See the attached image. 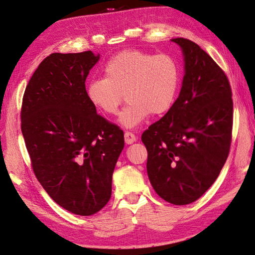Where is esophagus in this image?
<instances>
[{"label": "esophagus", "instance_id": "esophagus-1", "mask_svg": "<svg viewBox=\"0 0 255 255\" xmlns=\"http://www.w3.org/2000/svg\"><path fill=\"white\" fill-rule=\"evenodd\" d=\"M124 140H126L127 144H132L136 140V136L132 132H126L124 133Z\"/></svg>", "mask_w": 255, "mask_h": 255}]
</instances>
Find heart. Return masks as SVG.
Segmentation results:
<instances>
[{"label":"heart","mask_w":255,"mask_h":255,"mask_svg":"<svg viewBox=\"0 0 255 255\" xmlns=\"http://www.w3.org/2000/svg\"><path fill=\"white\" fill-rule=\"evenodd\" d=\"M104 76L87 85L89 103L105 115L115 116L126 94L128 104L119 121L127 128L139 126L151 113L161 116L170 110L180 83L179 65L171 55L137 49L113 55L104 67Z\"/></svg>","instance_id":"b5f03b06"}]
</instances>
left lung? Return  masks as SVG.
I'll list each match as a JSON object with an SVG mask.
<instances>
[{
    "mask_svg": "<svg viewBox=\"0 0 255 255\" xmlns=\"http://www.w3.org/2000/svg\"><path fill=\"white\" fill-rule=\"evenodd\" d=\"M182 48L185 74L171 109L142 134L147 173L161 199L193 203L211 188L227 160L233 138L234 103L227 75L189 39Z\"/></svg>",
    "mask_w": 255,
    "mask_h": 255,
    "instance_id": "obj_1",
    "label": "left lung"
}]
</instances>
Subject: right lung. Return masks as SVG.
<instances>
[{
  "mask_svg": "<svg viewBox=\"0 0 255 255\" xmlns=\"http://www.w3.org/2000/svg\"><path fill=\"white\" fill-rule=\"evenodd\" d=\"M99 54L52 53L33 73L20 128L33 173L56 204L89 216L111 197L112 173L124 134L97 115L85 82Z\"/></svg>",
  "mask_w": 255,
  "mask_h": 255,
  "instance_id": "obj_1",
  "label": "right lung"
}]
</instances>
